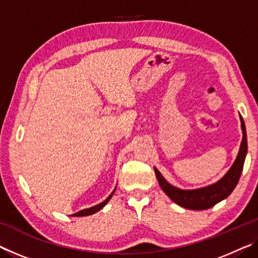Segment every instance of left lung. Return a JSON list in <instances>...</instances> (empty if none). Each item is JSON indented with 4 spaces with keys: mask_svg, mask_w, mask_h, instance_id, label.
Listing matches in <instances>:
<instances>
[{
    "mask_svg": "<svg viewBox=\"0 0 258 258\" xmlns=\"http://www.w3.org/2000/svg\"><path fill=\"white\" fill-rule=\"evenodd\" d=\"M240 121H241L242 140L241 143H240L237 158H235L234 163L231 166L229 171L224 174V176L220 178L217 182L213 183V184L192 190L180 189V187L174 186L171 183L166 181V178L161 175V173L158 169L154 167L156 177L157 180H158L161 190H163L174 203L177 204L178 206L192 209V211H204V209H208L215 206L217 203L228 198L231 195V192L234 190L235 185H237L239 182L240 175H241L244 159H246L248 150L246 126H244V121L241 116H240Z\"/></svg>",
    "mask_w": 258,
    "mask_h": 258,
    "instance_id": "obj_1",
    "label": "left lung"
}]
</instances>
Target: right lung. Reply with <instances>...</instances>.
I'll return each instance as SVG.
<instances>
[{
    "mask_svg": "<svg viewBox=\"0 0 258 258\" xmlns=\"http://www.w3.org/2000/svg\"><path fill=\"white\" fill-rule=\"evenodd\" d=\"M115 190H116V187H115V189H113V191L111 192L110 196H109V197H108L106 200H103L102 203H100V204H98V205H95V206H93V207H90V208L83 209V211H80V212H78V213L73 214L72 216H74V217H80V216H89V215H92V214H94V213L99 212L100 209H102L104 206H106L107 203L109 202V200L111 199V197H112V195H113V192H115Z\"/></svg>",
    "mask_w": 258,
    "mask_h": 258,
    "instance_id": "add662e5",
    "label": "right lung"
}]
</instances>
